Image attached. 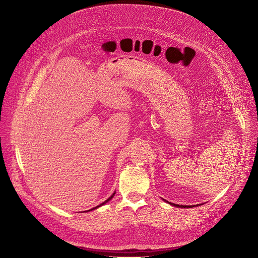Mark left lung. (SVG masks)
I'll return each instance as SVG.
<instances>
[{"instance_id":"1","label":"left lung","mask_w":258,"mask_h":258,"mask_svg":"<svg viewBox=\"0 0 258 258\" xmlns=\"http://www.w3.org/2000/svg\"><path fill=\"white\" fill-rule=\"evenodd\" d=\"M166 202H168V203H170L171 205H173V207H176V208H179V209H188V208L196 207V205H181V204H175V203L169 202V201H167V200H166ZM198 205H200V204H198Z\"/></svg>"}]
</instances>
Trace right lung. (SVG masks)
Listing matches in <instances>:
<instances>
[{
    "instance_id": "1",
    "label": "right lung",
    "mask_w": 258,
    "mask_h": 258,
    "mask_svg": "<svg viewBox=\"0 0 258 258\" xmlns=\"http://www.w3.org/2000/svg\"><path fill=\"white\" fill-rule=\"evenodd\" d=\"M115 193H116V192H114V193H113V194H112V195H111V196H110V197H109V198H108V199H107V200H105V201H104V202H102V203H100V204H99V205H97V207H95V208H93V209H90V210H88V211H85V212H84V213H87V212H91V211H94V210H95V209H97V208H99V207H102V205H104V204H106V203H107V202H109V201H110V200H111V199H112V198H113V197H114V195H115ZM82 213H83V212H82Z\"/></svg>"
}]
</instances>
